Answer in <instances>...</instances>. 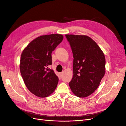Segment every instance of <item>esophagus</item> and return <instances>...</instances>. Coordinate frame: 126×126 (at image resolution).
<instances>
[{"mask_svg":"<svg viewBox=\"0 0 126 126\" xmlns=\"http://www.w3.org/2000/svg\"><path fill=\"white\" fill-rule=\"evenodd\" d=\"M62 75H63V72H60V73H59V76L60 77H62Z\"/></svg>","mask_w":126,"mask_h":126,"instance_id":"1","label":"esophagus"}]
</instances>
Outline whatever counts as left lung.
<instances>
[{
    "label": "left lung",
    "instance_id": "8db88e82",
    "mask_svg": "<svg viewBox=\"0 0 126 126\" xmlns=\"http://www.w3.org/2000/svg\"><path fill=\"white\" fill-rule=\"evenodd\" d=\"M65 36L74 57V75L69 86L76 96L86 97L97 89L105 75V55L96 42L88 36Z\"/></svg>",
    "mask_w": 126,
    "mask_h": 126
}]
</instances>
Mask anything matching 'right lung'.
<instances>
[{
	"label": "right lung",
	"mask_w": 126,
	"mask_h": 126,
	"mask_svg": "<svg viewBox=\"0 0 126 126\" xmlns=\"http://www.w3.org/2000/svg\"><path fill=\"white\" fill-rule=\"evenodd\" d=\"M63 39L60 34L41 36L30 42L22 52L21 76L28 90L38 97H47L56 88L58 77L49 67L52 64V52Z\"/></svg>",
	"instance_id": "add662e5"
}]
</instances>
